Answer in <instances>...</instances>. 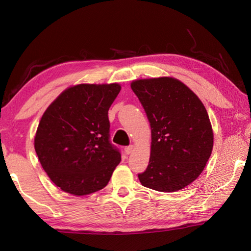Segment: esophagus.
<instances>
[{"label":"esophagus","mask_w":251,"mask_h":251,"mask_svg":"<svg viewBox=\"0 0 251 251\" xmlns=\"http://www.w3.org/2000/svg\"><path fill=\"white\" fill-rule=\"evenodd\" d=\"M134 151V146H129V147H126L125 148V153L127 154V155H129V154Z\"/></svg>","instance_id":"1"}]
</instances>
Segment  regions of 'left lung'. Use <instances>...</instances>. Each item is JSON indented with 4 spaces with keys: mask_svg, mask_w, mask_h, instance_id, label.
Returning a JSON list of instances; mask_svg holds the SVG:
<instances>
[{
    "mask_svg": "<svg viewBox=\"0 0 251 251\" xmlns=\"http://www.w3.org/2000/svg\"><path fill=\"white\" fill-rule=\"evenodd\" d=\"M130 87L151 125L150 161L138 175L141 184L159 192L184 189L202 173L214 147L205 105L172 76L135 79Z\"/></svg>",
    "mask_w": 251,
    "mask_h": 251,
    "instance_id": "8db88e82",
    "label": "left lung"
}]
</instances>
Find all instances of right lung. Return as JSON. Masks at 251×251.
Masks as SVG:
<instances>
[{"label": "right lung", "mask_w": 251, "mask_h": 251, "mask_svg": "<svg viewBox=\"0 0 251 251\" xmlns=\"http://www.w3.org/2000/svg\"><path fill=\"white\" fill-rule=\"evenodd\" d=\"M119 83L68 87L42 115L34 149L42 167L61 191L74 196L95 193L108 184L121 162L109 141L108 111Z\"/></svg>", "instance_id": "add662e5"}]
</instances>
